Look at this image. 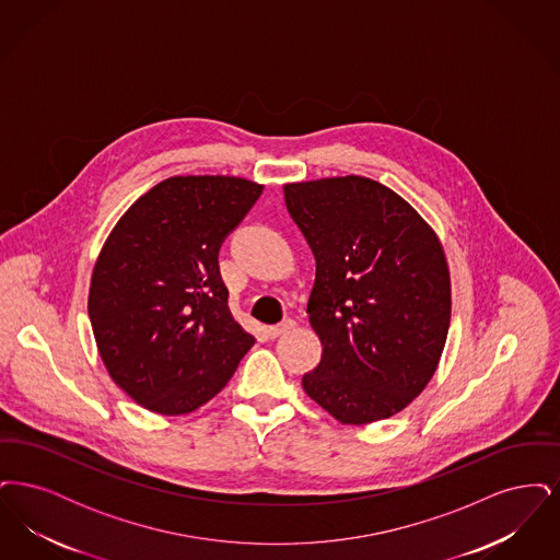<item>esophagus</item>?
I'll return each mask as SVG.
<instances>
[{
    "label": "esophagus",
    "mask_w": 560,
    "mask_h": 560,
    "mask_svg": "<svg viewBox=\"0 0 560 560\" xmlns=\"http://www.w3.org/2000/svg\"><path fill=\"white\" fill-rule=\"evenodd\" d=\"M293 325H295L293 319H283L281 323H277V325H270V327H268V336H270V338H279L281 334H288L290 329H293Z\"/></svg>",
    "instance_id": "obj_1"
}]
</instances>
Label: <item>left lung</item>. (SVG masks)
<instances>
[{"mask_svg":"<svg viewBox=\"0 0 560 560\" xmlns=\"http://www.w3.org/2000/svg\"><path fill=\"white\" fill-rule=\"evenodd\" d=\"M317 277L306 313L323 345L306 395L342 424L405 409L436 372L452 320V283L434 231L372 178L285 185Z\"/></svg>","mask_w":560,"mask_h":560,"instance_id":"1","label":"left lung"}]
</instances>
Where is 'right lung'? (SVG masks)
I'll use <instances>...</instances> for the list:
<instances>
[{
  "instance_id": "obj_1",
  "label": "right lung",
  "mask_w": 560,
  "mask_h": 560,
  "mask_svg": "<svg viewBox=\"0 0 560 560\" xmlns=\"http://www.w3.org/2000/svg\"><path fill=\"white\" fill-rule=\"evenodd\" d=\"M260 192L235 176H174L110 231L88 315L110 377L144 409L195 411L254 347L229 308L218 254Z\"/></svg>"
}]
</instances>
